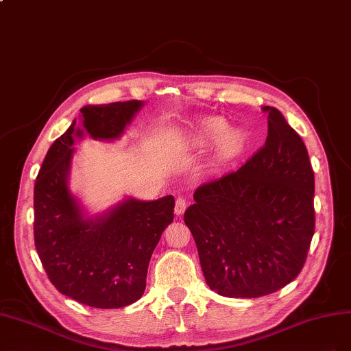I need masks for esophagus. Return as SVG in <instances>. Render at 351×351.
<instances>
[{"mask_svg": "<svg viewBox=\"0 0 351 351\" xmlns=\"http://www.w3.org/2000/svg\"><path fill=\"white\" fill-rule=\"evenodd\" d=\"M185 210H186V199L182 198V197H179L176 199V204H175V215L182 216L185 213Z\"/></svg>", "mask_w": 351, "mask_h": 351, "instance_id": "1", "label": "esophagus"}]
</instances>
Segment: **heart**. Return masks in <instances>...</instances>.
I'll return each instance as SVG.
<instances>
[{"mask_svg":"<svg viewBox=\"0 0 351 351\" xmlns=\"http://www.w3.org/2000/svg\"><path fill=\"white\" fill-rule=\"evenodd\" d=\"M243 135L234 128H226V120L219 116H208L199 120L188 134L186 143L195 147L217 144L219 152L229 154L241 145Z\"/></svg>","mask_w":351,"mask_h":351,"instance_id":"heart-1","label":"heart"}]
</instances>
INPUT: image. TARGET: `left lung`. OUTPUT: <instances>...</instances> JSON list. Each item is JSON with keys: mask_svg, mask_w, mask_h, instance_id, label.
Instances as JSON below:
<instances>
[{"mask_svg": "<svg viewBox=\"0 0 351 351\" xmlns=\"http://www.w3.org/2000/svg\"><path fill=\"white\" fill-rule=\"evenodd\" d=\"M265 147L197 188L185 225L206 282L231 298L272 294L295 279L315 234V173L302 138L266 106Z\"/></svg>", "mask_w": 351, "mask_h": 351, "instance_id": "1", "label": "left lung"}]
</instances>
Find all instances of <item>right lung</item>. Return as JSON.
<instances>
[{
	"mask_svg": "<svg viewBox=\"0 0 351 351\" xmlns=\"http://www.w3.org/2000/svg\"><path fill=\"white\" fill-rule=\"evenodd\" d=\"M144 101L85 106L79 120L49 147L34 189L35 247L49 281L85 306L119 308L145 291L147 270L163 231L173 222L175 198L125 197L91 213L70 188L75 143L85 135L113 143Z\"/></svg>",
	"mask_w": 351,
	"mask_h": 351,
	"instance_id": "right-lung-1",
	"label": "right lung"
}]
</instances>
